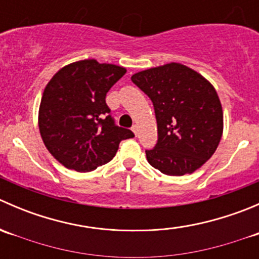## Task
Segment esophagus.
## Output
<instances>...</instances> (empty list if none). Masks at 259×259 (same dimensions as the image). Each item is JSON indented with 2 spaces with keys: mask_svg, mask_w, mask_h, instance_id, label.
<instances>
[{
  "mask_svg": "<svg viewBox=\"0 0 259 259\" xmlns=\"http://www.w3.org/2000/svg\"><path fill=\"white\" fill-rule=\"evenodd\" d=\"M132 130H133V133H134L135 135H138V132H139V130H138V126H137V125H134V126L132 127Z\"/></svg>",
  "mask_w": 259,
  "mask_h": 259,
  "instance_id": "1",
  "label": "esophagus"
}]
</instances>
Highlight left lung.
I'll use <instances>...</instances> for the list:
<instances>
[{
	"label": "left lung",
	"instance_id": "1",
	"mask_svg": "<svg viewBox=\"0 0 259 259\" xmlns=\"http://www.w3.org/2000/svg\"><path fill=\"white\" fill-rule=\"evenodd\" d=\"M132 81L150 98L155 111L158 143L145 151L149 164L173 177L204 165L223 135V109L214 86L179 62L143 70Z\"/></svg>",
	"mask_w": 259,
	"mask_h": 259
}]
</instances>
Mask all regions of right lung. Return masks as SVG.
<instances>
[{
	"instance_id": "add662e5",
	"label": "right lung",
	"mask_w": 259,
	"mask_h": 259,
	"mask_svg": "<svg viewBox=\"0 0 259 259\" xmlns=\"http://www.w3.org/2000/svg\"><path fill=\"white\" fill-rule=\"evenodd\" d=\"M126 69L96 60L61 67L46 85L38 109V129L59 163L86 173L109 163L121 140L134 137L109 115L106 93Z\"/></svg>"
}]
</instances>
